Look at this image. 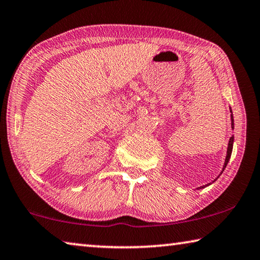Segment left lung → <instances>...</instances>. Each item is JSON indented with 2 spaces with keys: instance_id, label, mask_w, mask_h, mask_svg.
<instances>
[{
  "instance_id": "1",
  "label": "left lung",
  "mask_w": 260,
  "mask_h": 260,
  "mask_svg": "<svg viewBox=\"0 0 260 260\" xmlns=\"http://www.w3.org/2000/svg\"><path fill=\"white\" fill-rule=\"evenodd\" d=\"M232 112V111H231ZM232 117V128H234V120H233V116ZM233 142H234V138L230 139V142H228V148H227V156H226V159H225V165H223V170H225L226 165L228 164V160H230L231 155H232V150H233Z\"/></svg>"
}]
</instances>
